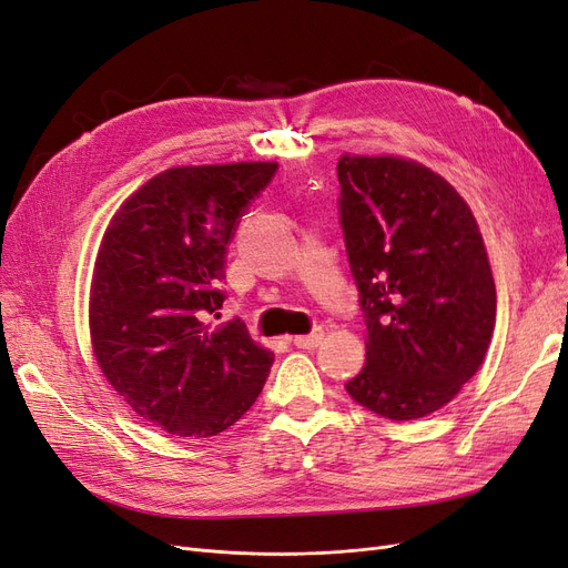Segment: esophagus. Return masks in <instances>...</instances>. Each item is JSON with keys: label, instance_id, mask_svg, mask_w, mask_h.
Segmentation results:
<instances>
[{"label": "esophagus", "instance_id": "1", "mask_svg": "<svg viewBox=\"0 0 568 568\" xmlns=\"http://www.w3.org/2000/svg\"><path fill=\"white\" fill-rule=\"evenodd\" d=\"M322 336H324L322 326H315V329H313L311 334H305V336H294V346L313 351V348H317L320 343H322Z\"/></svg>", "mask_w": 568, "mask_h": 568}]
</instances>
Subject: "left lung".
Masks as SVG:
<instances>
[{
	"label": "left lung",
	"instance_id": "1",
	"mask_svg": "<svg viewBox=\"0 0 568 568\" xmlns=\"http://www.w3.org/2000/svg\"><path fill=\"white\" fill-rule=\"evenodd\" d=\"M338 222L359 311L365 367L351 398L393 422L448 405L484 363L495 282L469 205L434 170L390 156H343Z\"/></svg>",
	"mask_w": 568,
	"mask_h": 568
}]
</instances>
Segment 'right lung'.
I'll return each instance as SVG.
<instances>
[{"instance_id": "add662e5", "label": "right lung", "mask_w": 568, "mask_h": 568, "mask_svg": "<svg viewBox=\"0 0 568 568\" xmlns=\"http://www.w3.org/2000/svg\"><path fill=\"white\" fill-rule=\"evenodd\" d=\"M277 163L186 165L149 180L101 239L90 296L101 372L151 426L209 438L242 419L274 355L234 317L211 326L227 298V248Z\"/></svg>"}]
</instances>
